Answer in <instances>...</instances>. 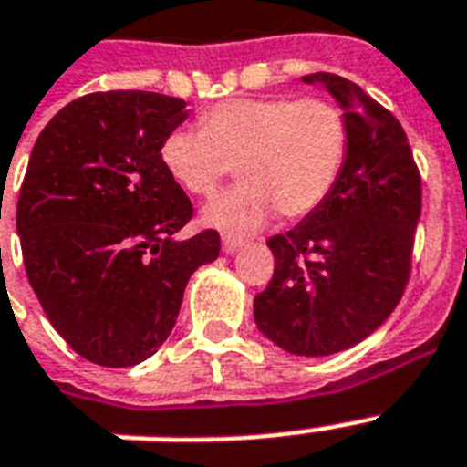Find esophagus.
I'll return each mask as SVG.
<instances>
[{
  "label": "esophagus",
  "mask_w": 467,
  "mask_h": 467,
  "mask_svg": "<svg viewBox=\"0 0 467 467\" xmlns=\"http://www.w3.org/2000/svg\"><path fill=\"white\" fill-rule=\"evenodd\" d=\"M242 244H244V242H242L240 237H234V234H225V237H223V249H225L227 254H234L237 249H242Z\"/></svg>",
  "instance_id": "esophagus-1"
}]
</instances>
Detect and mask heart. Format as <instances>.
Segmentation results:
<instances>
[{"mask_svg":"<svg viewBox=\"0 0 467 467\" xmlns=\"http://www.w3.org/2000/svg\"><path fill=\"white\" fill-rule=\"evenodd\" d=\"M348 157V120L329 99H227L201 113V130L176 128L161 140L167 174L208 198L233 174L242 186L215 198L208 225L249 230L271 213L300 220L337 189Z\"/></svg>","mask_w":467,"mask_h":467,"instance_id":"obj_1","label":"heart"}]
</instances>
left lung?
<instances>
[{
  "instance_id": "1",
  "label": "left lung",
  "mask_w": 467,
  "mask_h": 467,
  "mask_svg": "<svg viewBox=\"0 0 467 467\" xmlns=\"http://www.w3.org/2000/svg\"><path fill=\"white\" fill-rule=\"evenodd\" d=\"M347 109L348 157L337 189L285 234L269 237L274 276L254 298V322L298 356H329L373 334L412 274L421 176L405 128L358 84L306 75Z\"/></svg>"
}]
</instances>
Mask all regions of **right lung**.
<instances>
[{"instance_id": "right-lung-1", "label": "right lung", "mask_w": 467, "mask_h": 467, "mask_svg": "<svg viewBox=\"0 0 467 467\" xmlns=\"http://www.w3.org/2000/svg\"><path fill=\"white\" fill-rule=\"evenodd\" d=\"M183 106L155 91H94L33 145L16 205L26 276L50 325L97 366L155 354L191 274L220 254L218 230L176 240L193 205L160 148Z\"/></svg>"}]
</instances>
